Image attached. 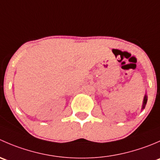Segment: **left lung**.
Returning <instances> with one entry per match:
<instances>
[{"label":"left lung","mask_w":160,"mask_h":160,"mask_svg":"<svg viewBox=\"0 0 160 160\" xmlns=\"http://www.w3.org/2000/svg\"><path fill=\"white\" fill-rule=\"evenodd\" d=\"M146 102H147V96L146 95H145V98H144V101H143V105H142V109L145 108V107H146Z\"/></svg>","instance_id":"left-lung-1"}]
</instances>
